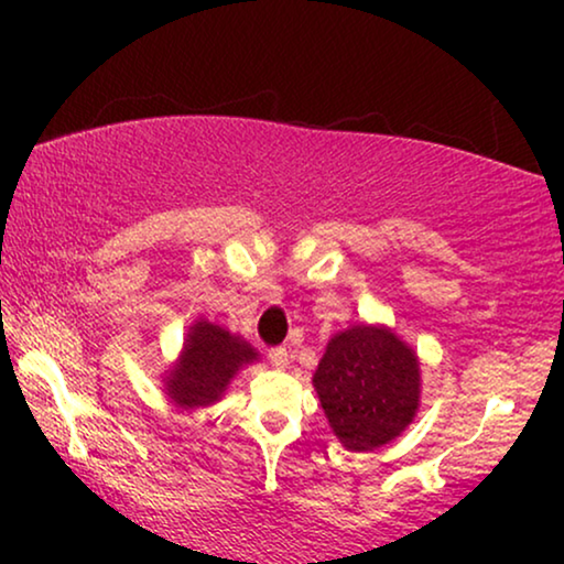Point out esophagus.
<instances>
[{
  "label": "esophagus",
  "instance_id": "esophagus-1",
  "mask_svg": "<svg viewBox=\"0 0 564 564\" xmlns=\"http://www.w3.org/2000/svg\"><path fill=\"white\" fill-rule=\"evenodd\" d=\"M269 361H272L274 369H288L290 365V351L284 346H276V349L269 351Z\"/></svg>",
  "mask_w": 564,
  "mask_h": 564
}]
</instances>
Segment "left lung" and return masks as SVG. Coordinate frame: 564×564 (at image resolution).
I'll list each match as a JSON object with an SVG mask.
<instances>
[{"label":"left lung","instance_id":"8db88e82","mask_svg":"<svg viewBox=\"0 0 564 564\" xmlns=\"http://www.w3.org/2000/svg\"><path fill=\"white\" fill-rule=\"evenodd\" d=\"M334 436L349 452H375L411 426L421 408V359L384 323L338 330L313 375Z\"/></svg>","mask_w":564,"mask_h":564}]
</instances>
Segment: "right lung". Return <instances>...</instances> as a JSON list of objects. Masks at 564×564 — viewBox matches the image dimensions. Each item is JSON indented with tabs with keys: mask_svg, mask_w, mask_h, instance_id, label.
<instances>
[{
	"mask_svg": "<svg viewBox=\"0 0 564 564\" xmlns=\"http://www.w3.org/2000/svg\"><path fill=\"white\" fill-rule=\"evenodd\" d=\"M259 359L261 354L243 336L199 315L184 336L180 357L161 377L164 395L180 413L215 405L236 375Z\"/></svg>",
	"mask_w": 564,
	"mask_h": 564,
	"instance_id": "right-lung-1",
	"label": "right lung"
}]
</instances>
